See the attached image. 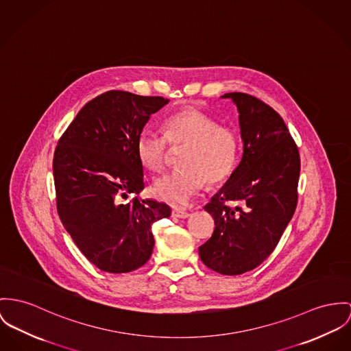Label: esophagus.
<instances>
[{"mask_svg": "<svg viewBox=\"0 0 351 351\" xmlns=\"http://www.w3.org/2000/svg\"><path fill=\"white\" fill-rule=\"evenodd\" d=\"M172 215L175 216V217H180V219H186V217H189V214L184 210V208H173L172 210Z\"/></svg>", "mask_w": 351, "mask_h": 351, "instance_id": "1", "label": "esophagus"}]
</instances>
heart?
<instances>
[{"label":"heart","instance_id":"heart-1","mask_svg":"<svg viewBox=\"0 0 351 351\" xmlns=\"http://www.w3.org/2000/svg\"><path fill=\"white\" fill-rule=\"evenodd\" d=\"M167 137L144 130L136 140V152L141 164L152 172L167 167L168 141L186 145L182 168L156 180L154 192L171 204L183 206L204 187L206 182L217 184L228 179L237 168L241 152L238 132L217 124L214 117L197 109H183L165 121Z\"/></svg>","mask_w":351,"mask_h":351}]
</instances>
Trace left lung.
Here are the masks:
<instances>
[{
	"label": "left lung",
	"mask_w": 351,
	"mask_h": 351,
	"mask_svg": "<svg viewBox=\"0 0 351 351\" xmlns=\"http://www.w3.org/2000/svg\"><path fill=\"white\" fill-rule=\"evenodd\" d=\"M242 160L204 207L215 220L213 237L199 247L202 262L223 275L256 269L280 241L295 213L300 159L283 119L262 100L241 92ZM230 202H239L231 208Z\"/></svg>",
	"instance_id": "left-lung-1"
}]
</instances>
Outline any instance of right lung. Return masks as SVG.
Listing matches in <instances>:
<instances>
[{
    "instance_id": "add662e5",
    "label": "right lung",
    "mask_w": 351,
    "mask_h": 351,
    "mask_svg": "<svg viewBox=\"0 0 351 351\" xmlns=\"http://www.w3.org/2000/svg\"><path fill=\"white\" fill-rule=\"evenodd\" d=\"M169 100L108 90L86 103L60 137L53 156L57 213L84 256L97 269L123 274L148 262L152 224L171 215L144 189L136 140L151 114Z\"/></svg>"
}]
</instances>
